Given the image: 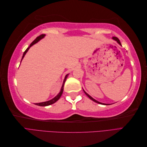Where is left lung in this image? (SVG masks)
<instances>
[{"label":"left lung","mask_w":147,"mask_h":147,"mask_svg":"<svg viewBox=\"0 0 147 147\" xmlns=\"http://www.w3.org/2000/svg\"><path fill=\"white\" fill-rule=\"evenodd\" d=\"M113 38V39H114L115 40H116V41H117V42L120 45H121V42H120V41H119V40L118 39V38H117V37H113V38ZM84 93H85V94H86V95L89 97V98L91 99V100H92L93 101H94L95 102H96V103H98V104H102V105H108V104H103V103H101V102H98V101H97L96 100H95V99H93L92 97H91V96H90V95H89L88 94H87V93H86L85 91H84Z\"/></svg>","instance_id":"left-lung-1"}]
</instances>
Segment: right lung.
<instances>
[{"label": "right lung", "mask_w": 147, "mask_h": 147, "mask_svg": "<svg viewBox=\"0 0 147 147\" xmlns=\"http://www.w3.org/2000/svg\"><path fill=\"white\" fill-rule=\"evenodd\" d=\"M44 36H45V34H41L40 35H39L38 37H37L36 38H35L32 43H31V44L30 45V46H29L27 49H26V50H25V51L24 52V53H23V57H22V59H23V58L24 57V56H25V55H26V53H27V51H28V50L29 49V48H30V47H32L33 45H34L35 43H36L37 42H38V41L42 39L43 37H44ZM22 59H21V60H22ZM68 75H69V74L66 75V76H65V78H64V82H63V86H62V88H61V91H60V92H59V94H57L55 97H54V98H53V99H51V100H48V101H47V102H41V103H37V104H35V105H38V106H48V105H51V104H53L55 103V102H56L57 100H58L59 99L60 97H61V96L62 94H63V92L64 83H65V81H66V79H67V78Z\"/></svg>", "instance_id": "obj_1"}]
</instances>
